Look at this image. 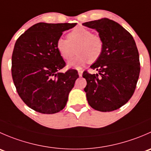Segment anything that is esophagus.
<instances>
[{
	"label": "esophagus",
	"instance_id": "esophagus-1",
	"mask_svg": "<svg viewBox=\"0 0 151 151\" xmlns=\"http://www.w3.org/2000/svg\"><path fill=\"white\" fill-rule=\"evenodd\" d=\"M83 70H78V74L80 77H82V75H83Z\"/></svg>",
	"mask_w": 151,
	"mask_h": 151
}]
</instances>
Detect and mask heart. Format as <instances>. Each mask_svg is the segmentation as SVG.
I'll return each mask as SVG.
<instances>
[{
  "mask_svg": "<svg viewBox=\"0 0 151 151\" xmlns=\"http://www.w3.org/2000/svg\"><path fill=\"white\" fill-rule=\"evenodd\" d=\"M68 39L60 38L56 43V48L64 60H70L76 52L77 57L68 62V66L80 68L88 61L93 63L101 56L104 42L99 35L92 33L88 29L77 27L68 33ZM77 50H76V49Z\"/></svg>",
  "mask_w": 151,
  "mask_h": 151,
  "instance_id": "heart-1",
  "label": "heart"
}]
</instances>
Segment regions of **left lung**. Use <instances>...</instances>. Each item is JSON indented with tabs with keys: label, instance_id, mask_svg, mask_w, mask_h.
Returning a JSON list of instances; mask_svg holds the SVG:
<instances>
[{
	"label": "left lung",
	"instance_id": "1",
	"mask_svg": "<svg viewBox=\"0 0 151 151\" xmlns=\"http://www.w3.org/2000/svg\"><path fill=\"white\" fill-rule=\"evenodd\" d=\"M85 26L96 30L104 47L101 56L91 66L98 74L87 71L84 88L90 106L100 112L119 109L132 98L140 71L139 52L132 35L120 24L102 18L87 22Z\"/></svg>",
	"mask_w": 151,
	"mask_h": 151
}]
</instances>
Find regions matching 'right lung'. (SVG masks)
I'll list each match as a JSON object with an SVG mask.
<instances>
[{"label":"right lung","mask_w":151,"mask_h":151,"mask_svg":"<svg viewBox=\"0 0 151 151\" xmlns=\"http://www.w3.org/2000/svg\"><path fill=\"white\" fill-rule=\"evenodd\" d=\"M76 23L35 24L15 43L12 75L19 97L33 110L43 114L60 112L79 77L77 71L58 72L66 63L56 48L63 32Z\"/></svg>","instance_id":"obj_1"}]
</instances>
